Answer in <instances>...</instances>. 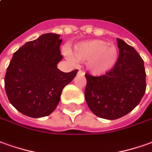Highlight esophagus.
I'll return each instance as SVG.
<instances>
[{"instance_id": "1", "label": "esophagus", "mask_w": 152, "mask_h": 152, "mask_svg": "<svg viewBox=\"0 0 152 152\" xmlns=\"http://www.w3.org/2000/svg\"><path fill=\"white\" fill-rule=\"evenodd\" d=\"M77 74H78V75H80V76H84V75H85V73H84L83 72L81 71V70H80Z\"/></svg>"}]
</instances>
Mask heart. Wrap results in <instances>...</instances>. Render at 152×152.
<instances>
[{
	"label": "heart",
	"mask_w": 152,
	"mask_h": 152,
	"mask_svg": "<svg viewBox=\"0 0 152 152\" xmlns=\"http://www.w3.org/2000/svg\"><path fill=\"white\" fill-rule=\"evenodd\" d=\"M66 58L77 61H86L89 72L95 75H104L116 64L118 51L114 45L99 39L88 40L76 43L72 53L67 49L64 51Z\"/></svg>",
	"instance_id": "1"
}]
</instances>
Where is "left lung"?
Here are the masks:
<instances>
[{"instance_id":"left-lung-1","label":"left lung","mask_w":152,"mask_h":152,"mask_svg":"<svg viewBox=\"0 0 152 152\" xmlns=\"http://www.w3.org/2000/svg\"><path fill=\"white\" fill-rule=\"evenodd\" d=\"M119 55L112 70L101 76L86 75L85 98L96 116L113 120L130 113L146 91L144 61L133 47L117 39Z\"/></svg>"}]
</instances>
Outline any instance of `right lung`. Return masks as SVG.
Returning <instances> with one entry per match:
<instances>
[{
    "mask_svg": "<svg viewBox=\"0 0 152 152\" xmlns=\"http://www.w3.org/2000/svg\"><path fill=\"white\" fill-rule=\"evenodd\" d=\"M60 34H44L24 44L14 53L5 76L10 102L21 113L42 118L53 112L61 91L78 70L63 72L58 68L62 59Z\"/></svg>",
    "mask_w": 152,
    "mask_h": 152,
    "instance_id": "right-lung-1",
    "label": "right lung"
}]
</instances>
